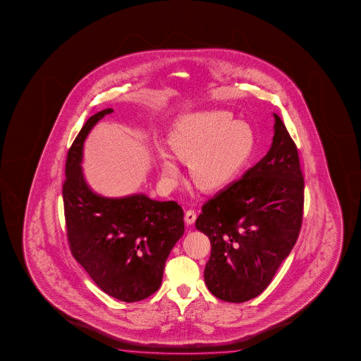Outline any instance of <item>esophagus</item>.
Listing matches in <instances>:
<instances>
[{
  "label": "esophagus",
  "mask_w": 361,
  "mask_h": 361,
  "mask_svg": "<svg viewBox=\"0 0 361 361\" xmlns=\"http://www.w3.org/2000/svg\"><path fill=\"white\" fill-rule=\"evenodd\" d=\"M197 219V214L195 209H188L187 212H185V216H184V220H185V224L187 225H193L195 224V221Z\"/></svg>",
  "instance_id": "1"
}]
</instances>
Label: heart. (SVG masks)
I'll use <instances>...</instances> for the list:
<instances>
[{
  "mask_svg": "<svg viewBox=\"0 0 361 361\" xmlns=\"http://www.w3.org/2000/svg\"><path fill=\"white\" fill-rule=\"evenodd\" d=\"M173 153L190 160L193 182L203 190H219L231 183L250 160L255 135L247 123L233 121L230 112L203 111L180 118L169 136ZM160 173L176 180L179 168L171 154L158 153Z\"/></svg>",
  "mask_w": 361,
  "mask_h": 361,
  "instance_id": "1",
  "label": "heart"
}]
</instances>
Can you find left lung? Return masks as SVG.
Wrapping results in <instances>:
<instances>
[{"mask_svg":"<svg viewBox=\"0 0 361 361\" xmlns=\"http://www.w3.org/2000/svg\"><path fill=\"white\" fill-rule=\"evenodd\" d=\"M269 152L243 178L206 202L196 228L211 241L208 290L241 303L265 290L300 235L305 179L298 150L275 115Z\"/></svg>","mask_w":361,"mask_h":361,"instance_id":"obj_1","label":"left lung"}]
</instances>
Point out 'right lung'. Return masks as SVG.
<instances>
[{
    "label": "right lung",
    "mask_w": 361,
    "mask_h": 361,
    "mask_svg": "<svg viewBox=\"0 0 361 361\" xmlns=\"http://www.w3.org/2000/svg\"><path fill=\"white\" fill-rule=\"evenodd\" d=\"M112 109L90 117L68 150L63 183L67 236L74 259L104 293L139 302L159 289L166 259L184 233L177 202L136 193L109 198L94 193L82 171L83 144Z\"/></svg>",
    "instance_id": "obj_1"
}]
</instances>
